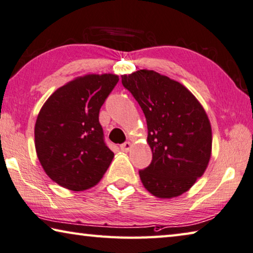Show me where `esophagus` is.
<instances>
[{"instance_id": "obj_1", "label": "esophagus", "mask_w": 253, "mask_h": 253, "mask_svg": "<svg viewBox=\"0 0 253 253\" xmlns=\"http://www.w3.org/2000/svg\"><path fill=\"white\" fill-rule=\"evenodd\" d=\"M131 147H132V144L130 142H124L120 145V149H121L123 152H127L131 149Z\"/></svg>"}]
</instances>
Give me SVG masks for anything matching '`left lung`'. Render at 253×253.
Returning a JSON list of instances; mask_svg holds the SVG:
<instances>
[{
    "label": "left lung",
    "mask_w": 253,
    "mask_h": 253,
    "mask_svg": "<svg viewBox=\"0 0 253 253\" xmlns=\"http://www.w3.org/2000/svg\"><path fill=\"white\" fill-rule=\"evenodd\" d=\"M122 84L138 101L148 126L152 161L140 170L153 196H181L202 176L209 163L212 131L196 96L182 84L152 70L122 75Z\"/></svg>",
    "instance_id": "8db88e82"
}]
</instances>
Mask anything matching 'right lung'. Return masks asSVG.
Returning a JSON list of instances; mask_svg holds the SVG:
<instances>
[{"label":"right lung","instance_id":"1","mask_svg":"<svg viewBox=\"0 0 253 253\" xmlns=\"http://www.w3.org/2000/svg\"><path fill=\"white\" fill-rule=\"evenodd\" d=\"M115 74H87L53 93L34 127L35 150L45 173L65 189L83 191L99 182L114 153L106 147L99 112L117 85Z\"/></svg>","mask_w":253,"mask_h":253}]
</instances>
